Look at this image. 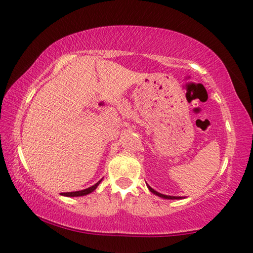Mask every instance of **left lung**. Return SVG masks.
Masks as SVG:
<instances>
[{"mask_svg":"<svg viewBox=\"0 0 253 253\" xmlns=\"http://www.w3.org/2000/svg\"><path fill=\"white\" fill-rule=\"evenodd\" d=\"M148 189L151 190V192H152L153 194H155V195L160 196V197H162V199H168V200H175V199H181V197H179V196H169V195H163V194H161V193H159V192H156V190H154L152 187H149V186H148Z\"/></svg>","mask_w":253,"mask_h":253,"instance_id":"obj_1","label":"left lung"}]
</instances>
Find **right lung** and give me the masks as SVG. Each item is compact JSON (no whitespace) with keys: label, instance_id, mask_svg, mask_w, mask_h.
Masks as SVG:
<instances>
[{"label":"right lung","instance_id":"obj_1","mask_svg":"<svg viewBox=\"0 0 253 253\" xmlns=\"http://www.w3.org/2000/svg\"><path fill=\"white\" fill-rule=\"evenodd\" d=\"M101 182V180H99L97 182V184H94L93 186H91V187L86 188V189H83V190H79V192H68V193H61V195L64 196H69V197H75V196H83V195H87V194L92 193L94 189L98 187V185H99Z\"/></svg>","mask_w":253,"mask_h":253}]
</instances>
